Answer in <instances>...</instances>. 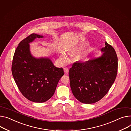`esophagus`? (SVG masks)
Instances as JSON below:
<instances>
[{"label": "esophagus", "instance_id": "34e87169", "mask_svg": "<svg viewBox=\"0 0 131 131\" xmlns=\"http://www.w3.org/2000/svg\"><path fill=\"white\" fill-rule=\"evenodd\" d=\"M63 69H64V72L66 73H68V72H69V69H68V68H64Z\"/></svg>", "mask_w": 131, "mask_h": 131}]
</instances>
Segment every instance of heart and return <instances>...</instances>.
Masks as SVG:
<instances>
[{
  "mask_svg": "<svg viewBox=\"0 0 131 131\" xmlns=\"http://www.w3.org/2000/svg\"><path fill=\"white\" fill-rule=\"evenodd\" d=\"M61 58H62V59L64 60V61H67V57L66 55V54L64 53H63L61 55Z\"/></svg>",
  "mask_w": 131,
  "mask_h": 131,
  "instance_id": "obj_1",
  "label": "heart"
}]
</instances>
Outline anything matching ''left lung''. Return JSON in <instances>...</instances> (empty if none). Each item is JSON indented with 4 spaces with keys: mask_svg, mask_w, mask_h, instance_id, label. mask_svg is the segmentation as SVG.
<instances>
[{
    "mask_svg": "<svg viewBox=\"0 0 131 131\" xmlns=\"http://www.w3.org/2000/svg\"><path fill=\"white\" fill-rule=\"evenodd\" d=\"M100 57L76 62L70 69V84L73 95L80 102L92 104L102 99L113 84L117 72V57L106 42Z\"/></svg>",
    "mask_w": 131,
    "mask_h": 131,
    "instance_id": "obj_1",
    "label": "left lung"
}]
</instances>
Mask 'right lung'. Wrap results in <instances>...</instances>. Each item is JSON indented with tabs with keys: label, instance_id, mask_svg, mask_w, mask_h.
I'll return each mask as SVG.
<instances>
[{
	"label": "right lung",
	"instance_id": "right-lung-1",
	"mask_svg": "<svg viewBox=\"0 0 131 131\" xmlns=\"http://www.w3.org/2000/svg\"><path fill=\"white\" fill-rule=\"evenodd\" d=\"M42 36L32 34L23 40L14 55L12 71L22 94L32 102L42 103L54 94L63 69L56 67L49 58H36L30 52L29 43Z\"/></svg>",
	"mask_w": 131,
	"mask_h": 131
}]
</instances>
